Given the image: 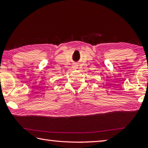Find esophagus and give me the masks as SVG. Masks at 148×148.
Masks as SVG:
<instances>
[{
    "mask_svg": "<svg viewBox=\"0 0 148 148\" xmlns=\"http://www.w3.org/2000/svg\"><path fill=\"white\" fill-rule=\"evenodd\" d=\"M72 67H73V69H76L77 68V65H74V66H72Z\"/></svg>",
    "mask_w": 148,
    "mask_h": 148,
    "instance_id": "esophagus-1",
    "label": "esophagus"
}]
</instances>
